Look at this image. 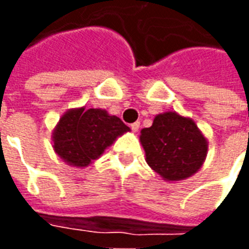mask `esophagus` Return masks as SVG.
Wrapping results in <instances>:
<instances>
[{
    "label": "esophagus",
    "instance_id": "1",
    "mask_svg": "<svg viewBox=\"0 0 249 249\" xmlns=\"http://www.w3.org/2000/svg\"><path fill=\"white\" fill-rule=\"evenodd\" d=\"M130 129H132V132H137V130L140 129V123L139 121H136V123H133V124H130Z\"/></svg>",
    "mask_w": 249,
    "mask_h": 249
}]
</instances>
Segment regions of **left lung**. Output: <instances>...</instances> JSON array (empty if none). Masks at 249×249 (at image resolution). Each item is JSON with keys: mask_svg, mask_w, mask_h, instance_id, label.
I'll use <instances>...</instances> for the list:
<instances>
[{"mask_svg": "<svg viewBox=\"0 0 249 249\" xmlns=\"http://www.w3.org/2000/svg\"><path fill=\"white\" fill-rule=\"evenodd\" d=\"M146 164L165 181H181L203 167L208 141L195 120L168 110L140 132Z\"/></svg>", "mask_w": 249, "mask_h": 249, "instance_id": "1", "label": "left lung"}]
</instances>
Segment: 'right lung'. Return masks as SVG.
Masks as SVG:
<instances>
[{"label":"right lung","mask_w":249,"mask_h":249,"mask_svg":"<svg viewBox=\"0 0 249 249\" xmlns=\"http://www.w3.org/2000/svg\"><path fill=\"white\" fill-rule=\"evenodd\" d=\"M129 130L117 116L105 109L71 108L58 120L52 132V142L62 161L71 167L85 168Z\"/></svg>","instance_id":"obj_1"}]
</instances>
